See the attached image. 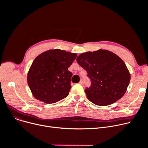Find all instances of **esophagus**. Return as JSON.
Masks as SVG:
<instances>
[{"instance_id": "esophagus-1", "label": "esophagus", "mask_w": 148, "mask_h": 148, "mask_svg": "<svg viewBox=\"0 0 148 148\" xmlns=\"http://www.w3.org/2000/svg\"><path fill=\"white\" fill-rule=\"evenodd\" d=\"M79 84H80L81 85H84V82H83V81H82V80L79 82Z\"/></svg>"}]
</instances>
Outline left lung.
Wrapping results in <instances>:
<instances>
[{
  "label": "left lung",
  "mask_w": 148,
  "mask_h": 148,
  "mask_svg": "<svg viewBox=\"0 0 148 148\" xmlns=\"http://www.w3.org/2000/svg\"><path fill=\"white\" fill-rule=\"evenodd\" d=\"M76 61L86 71L91 80V86L85 90L90 101L98 106H108L124 95L130 74L123 60L117 55L99 49L80 54Z\"/></svg>",
  "instance_id": "8db88e82"
}]
</instances>
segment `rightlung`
I'll return each instance as SVG.
<instances>
[{
	"label": "right lung",
	"mask_w": 148,
	"mask_h": 148,
	"mask_svg": "<svg viewBox=\"0 0 148 148\" xmlns=\"http://www.w3.org/2000/svg\"><path fill=\"white\" fill-rule=\"evenodd\" d=\"M77 54L59 49L39 55L27 73V83L34 97L47 104L66 98L70 92L72 73L68 68Z\"/></svg>",
	"instance_id": "1"
}]
</instances>
